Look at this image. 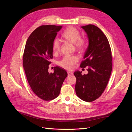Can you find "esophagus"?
Segmentation results:
<instances>
[{
	"label": "esophagus",
	"instance_id": "obj_1",
	"mask_svg": "<svg viewBox=\"0 0 132 132\" xmlns=\"http://www.w3.org/2000/svg\"><path fill=\"white\" fill-rule=\"evenodd\" d=\"M68 75H73V73L72 72H70V71H68Z\"/></svg>",
	"mask_w": 132,
	"mask_h": 132
}]
</instances>
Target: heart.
Returning a JSON list of instances; mask_svg holds the SVG:
<instances>
[{
  "label": "heart",
  "instance_id": "1",
  "mask_svg": "<svg viewBox=\"0 0 132 132\" xmlns=\"http://www.w3.org/2000/svg\"><path fill=\"white\" fill-rule=\"evenodd\" d=\"M62 38L65 41L74 43L75 48L79 52L84 51L86 47V40L80 37L79 31L75 28L70 26L67 28L62 34ZM60 48L59 40L55 39L53 43V51L54 54H57ZM78 61V58L76 56H65L58 62V64L62 68L71 70L73 65Z\"/></svg>",
  "mask_w": 132,
  "mask_h": 132
}]
</instances>
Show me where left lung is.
I'll return each mask as SVG.
<instances>
[{
	"instance_id": "left-lung-1",
	"label": "left lung",
	"mask_w": 132,
	"mask_h": 132,
	"mask_svg": "<svg viewBox=\"0 0 132 132\" xmlns=\"http://www.w3.org/2000/svg\"><path fill=\"white\" fill-rule=\"evenodd\" d=\"M81 28L87 34L89 45L80 67H88V73H74L75 91L81 100L90 102L98 98L107 86L112 70V54L108 40L99 28L91 24Z\"/></svg>"
}]
</instances>
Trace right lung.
Wrapping results in <instances>:
<instances>
[{
	"instance_id": "1",
	"label": "right lung",
	"mask_w": 132,
	"mask_h": 132,
	"mask_svg": "<svg viewBox=\"0 0 132 132\" xmlns=\"http://www.w3.org/2000/svg\"><path fill=\"white\" fill-rule=\"evenodd\" d=\"M62 26L42 25L28 38L23 57V67L28 82L34 92L44 101L56 98L68 75L63 69L56 67L54 73L48 71L53 56V43Z\"/></svg>"
}]
</instances>
